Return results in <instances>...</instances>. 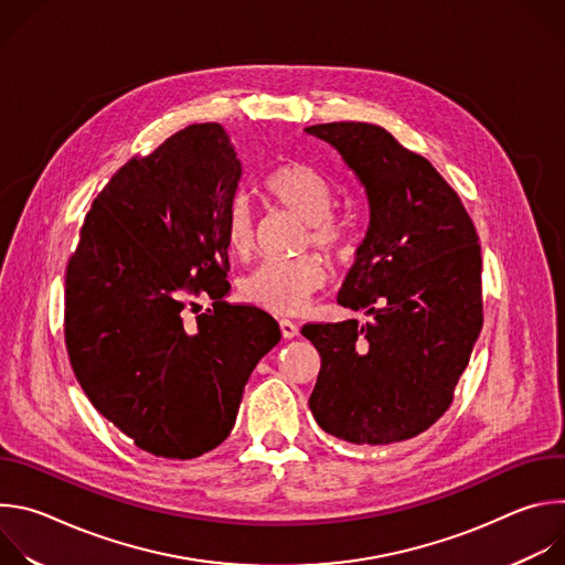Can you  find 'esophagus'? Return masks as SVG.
<instances>
[{
  "instance_id": "34e87169",
  "label": "esophagus",
  "mask_w": 565,
  "mask_h": 565,
  "mask_svg": "<svg viewBox=\"0 0 565 565\" xmlns=\"http://www.w3.org/2000/svg\"><path fill=\"white\" fill-rule=\"evenodd\" d=\"M279 329H281V335H284V340H292V338H297V335H299V329H297V324H292L290 319H281V321H279Z\"/></svg>"
}]
</instances>
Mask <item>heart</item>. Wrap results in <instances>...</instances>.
I'll use <instances>...</instances> for the list:
<instances>
[{"label": "heart", "instance_id": "obj_1", "mask_svg": "<svg viewBox=\"0 0 565 565\" xmlns=\"http://www.w3.org/2000/svg\"><path fill=\"white\" fill-rule=\"evenodd\" d=\"M264 194L279 207L306 221L303 248H317L327 257L349 253V225L333 214L335 192L329 179L301 160H284L264 183ZM223 236L230 255L246 259L255 250V216L246 201L236 199L225 214ZM327 286V270L312 255L297 259H268L241 281V295L250 303L277 312L295 315L308 306L315 292Z\"/></svg>", "mask_w": 565, "mask_h": 565}]
</instances>
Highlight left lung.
Wrapping results in <instances>:
<instances>
[{"instance_id":"obj_1","label":"left lung","mask_w":565,"mask_h":565,"mask_svg":"<svg viewBox=\"0 0 565 565\" xmlns=\"http://www.w3.org/2000/svg\"><path fill=\"white\" fill-rule=\"evenodd\" d=\"M360 179L369 227L338 303L371 321L306 324L321 358L308 407L327 434L391 445L427 431L451 405L482 329L480 244L429 160L369 122L306 127Z\"/></svg>"}]
</instances>
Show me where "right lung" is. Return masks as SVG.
Instances as JSON below:
<instances>
[{
  "label": "right lung",
  "mask_w": 565,
  "mask_h": 565,
  "mask_svg": "<svg viewBox=\"0 0 565 565\" xmlns=\"http://www.w3.org/2000/svg\"><path fill=\"white\" fill-rule=\"evenodd\" d=\"M241 172L218 122L177 131L111 177L66 266L73 373L109 423L160 458L218 447L253 369L281 340L268 312L223 299V223ZM199 291L213 308L185 326L184 295Z\"/></svg>",
  "instance_id": "1"
}]
</instances>
